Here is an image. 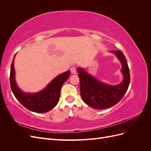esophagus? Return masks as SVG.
Listing matches in <instances>:
<instances>
[{
	"label": "esophagus",
	"instance_id": "34e87169",
	"mask_svg": "<svg viewBox=\"0 0 151 151\" xmlns=\"http://www.w3.org/2000/svg\"><path fill=\"white\" fill-rule=\"evenodd\" d=\"M70 72L72 74H76L77 72V67L76 66H73L70 68Z\"/></svg>",
	"mask_w": 151,
	"mask_h": 151
}]
</instances>
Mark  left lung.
<instances>
[{"label": "left lung", "mask_w": 151, "mask_h": 151, "mask_svg": "<svg viewBox=\"0 0 151 151\" xmlns=\"http://www.w3.org/2000/svg\"><path fill=\"white\" fill-rule=\"evenodd\" d=\"M122 64V83L116 86L103 84L88 74L83 68H77L80 80L81 96L85 103L95 109H105L119 102L127 91L130 84L129 68L123 53L113 50Z\"/></svg>", "instance_id": "8db88e82"}]
</instances>
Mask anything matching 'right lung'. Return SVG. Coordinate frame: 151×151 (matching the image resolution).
I'll return each mask as SVG.
<instances>
[{
  "label": "right lung",
  "mask_w": 151,
  "mask_h": 151,
  "mask_svg": "<svg viewBox=\"0 0 151 151\" xmlns=\"http://www.w3.org/2000/svg\"><path fill=\"white\" fill-rule=\"evenodd\" d=\"M14 57L10 72V84L16 98L29 110L36 113L49 111L57 104L60 98V89L63 83L69 77V70L55 77L47 88L37 93H25L18 88L15 81V70L14 67Z\"/></svg>",
  "instance_id": "right-lung-1"
}]
</instances>
